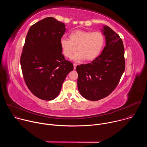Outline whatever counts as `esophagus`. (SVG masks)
<instances>
[{
    "label": "esophagus",
    "mask_w": 147,
    "mask_h": 147,
    "mask_svg": "<svg viewBox=\"0 0 147 147\" xmlns=\"http://www.w3.org/2000/svg\"><path fill=\"white\" fill-rule=\"evenodd\" d=\"M73 66H74V70H76V67H77V64H76V63H74V64H73Z\"/></svg>",
    "instance_id": "34e87169"
}]
</instances>
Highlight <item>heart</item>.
I'll return each mask as SVG.
<instances>
[{
	"mask_svg": "<svg viewBox=\"0 0 147 147\" xmlns=\"http://www.w3.org/2000/svg\"><path fill=\"white\" fill-rule=\"evenodd\" d=\"M105 43V37L99 31L91 32L77 30L71 32L69 39L61 38L60 45L63 53L67 58H71L76 62L84 60L92 61L100 54Z\"/></svg>",
	"mask_w": 147,
	"mask_h": 147,
	"instance_id": "obj_1",
	"label": "heart"
}]
</instances>
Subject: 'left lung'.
<instances>
[{
  "instance_id": "left-lung-1",
  "label": "left lung",
  "mask_w": 147,
  "mask_h": 147,
  "mask_svg": "<svg viewBox=\"0 0 147 147\" xmlns=\"http://www.w3.org/2000/svg\"><path fill=\"white\" fill-rule=\"evenodd\" d=\"M106 45L91 63L76 67L77 87L81 95L90 100L108 96L117 87L125 70L124 48L121 39L108 26L101 30Z\"/></svg>"
}]
</instances>
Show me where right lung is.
<instances>
[{"label":"right lung","instance_id":"1","mask_svg":"<svg viewBox=\"0 0 147 147\" xmlns=\"http://www.w3.org/2000/svg\"><path fill=\"white\" fill-rule=\"evenodd\" d=\"M65 31L64 23L49 17L32 25L26 36L21 67L27 86L40 99L56 98L73 70L72 63L61 54L60 40Z\"/></svg>","mask_w":147,"mask_h":147}]
</instances>
